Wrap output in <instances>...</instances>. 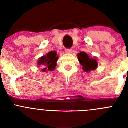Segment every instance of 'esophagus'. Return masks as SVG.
Listing matches in <instances>:
<instances>
[{
	"label": "esophagus",
	"mask_w": 128,
	"mask_h": 128,
	"mask_svg": "<svg viewBox=\"0 0 128 128\" xmlns=\"http://www.w3.org/2000/svg\"><path fill=\"white\" fill-rule=\"evenodd\" d=\"M65 52H66V53H68V54H70V53H72V49L71 48H66V49H65Z\"/></svg>",
	"instance_id": "obj_1"
}]
</instances>
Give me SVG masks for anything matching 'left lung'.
Listing matches in <instances>:
<instances>
[{
  "label": "left lung",
  "instance_id": "obj_1",
  "mask_svg": "<svg viewBox=\"0 0 128 128\" xmlns=\"http://www.w3.org/2000/svg\"><path fill=\"white\" fill-rule=\"evenodd\" d=\"M78 60L81 65L82 69L85 72L94 70L98 67V62L95 58L89 57L88 55L84 52H81L78 55Z\"/></svg>",
  "mask_w": 128,
  "mask_h": 128
}]
</instances>
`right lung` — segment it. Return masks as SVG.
Here are the masks:
<instances>
[{"mask_svg": "<svg viewBox=\"0 0 128 128\" xmlns=\"http://www.w3.org/2000/svg\"><path fill=\"white\" fill-rule=\"evenodd\" d=\"M58 58L57 57L56 52H49L47 55L44 56L40 59L38 62V65L44 67L42 70L44 72L46 70L52 71L56 66V62Z\"/></svg>", "mask_w": 128, "mask_h": 128, "instance_id": "1", "label": "right lung"}]
</instances>
